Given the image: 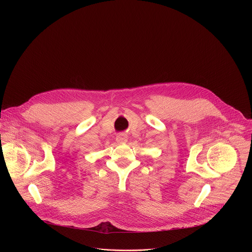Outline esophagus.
Here are the masks:
<instances>
[{
  "label": "esophagus",
  "instance_id": "obj_1",
  "mask_svg": "<svg viewBox=\"0 0 252 252\" xmlns=\"http://www.w3.org/2000/svg\"><path fill=\"white\" fill-rule=\"evenodd\" d=\"M117 140L119 142H125L127 140V136L125 133H120L117 135Z\"/></svg>",
  "mask_w": 252,
  "mask_h": 252
}]
</instances>
